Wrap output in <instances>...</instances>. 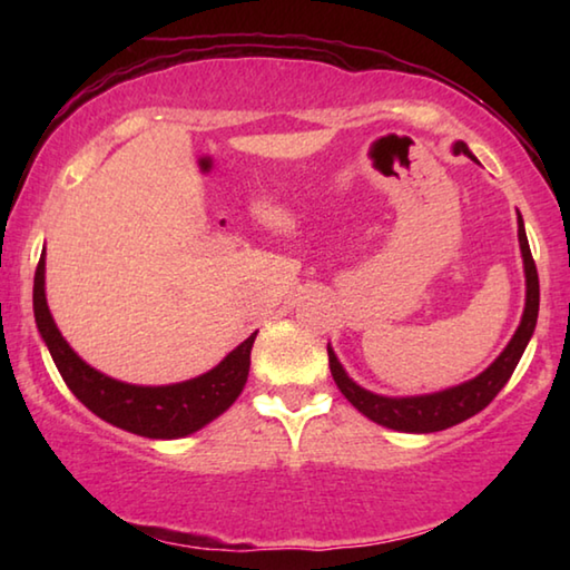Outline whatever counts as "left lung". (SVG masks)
Returning a JSON list of instances; mask_svg holds the SVG:
<instances>
[{
	"instance_id": "obj_1",
	"label": "left lung",
	"mask_w": 570,
	"mask_h": 570,
	"mask_svg": "<svg viewBox=\"0 0 570 570\" xmlns=\"http://www.w3.org/2000/svg\"><path fill=\"white\" fill-rule=\"evenodd\" d=\"M455 156H468L470 160L478 158L472 156L465 142L458 140L452 146ZM518 244H520V256H523V272H525V308L523 316H520V324L513 334V340L508 342L503 352L498 354V360L482 370L478 377H472L455 387L430 392V394H412V397H387V394L370 392L356 384L342 362L336 360L332 344H326V352H330V370L336 382V387L350 400L356 410H360L364 417L372 422L382 424V428L397 430V432H414V435H424V432H440L448 430L452 424H460L470 420L472 414L485 410L490 402L495 400V394L505 387L510 374L515 372V366L523 356L530 336L535 332L538 322V304H540V288H538V272L533 264V256H530L523 216L518 214Z\"/></svg>"
}]
</instances>
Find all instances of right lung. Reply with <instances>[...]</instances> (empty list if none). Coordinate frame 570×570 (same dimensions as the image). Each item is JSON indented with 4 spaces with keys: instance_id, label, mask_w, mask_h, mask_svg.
I'll list each match as a JSON object with an SVG mask.
<instances>
[{
    "instance_id": "add662e5",
    "label": "right lung",
    "mask_w": 570,
    "mask_h": 570,
    "mask_svg": "<svg viewBox=\"0 0 570 570\" xmlns=\"http://www.w3.org/2000/svg\"><path fill=\"white\" fill-rule=\"evenodd\" d=\"M32 306L37 330H40L42 342L50 350L52 362L70 392L100 420L128 430L132 435L150 440L193 435L208 422H214L218 414H224L246 387L250 346H254L258 332L240 342L234 352H228L214 370L186 382L150 387V384L112 380L95 370L67 344L52 320L45 294V250L35 272Z\"/></svg>"
}]
</instances>
